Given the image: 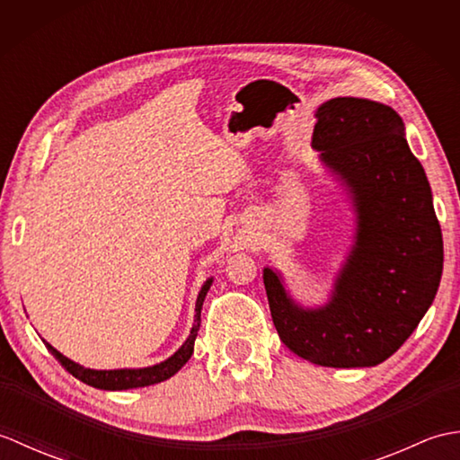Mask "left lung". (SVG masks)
I'll return each mask as SVG.
<instances>
[{"mask_svg":"<svg viewBox=\"0 0 460 460\" xmlns=\"http://www.w3.org/2000/svg\"><path fill=\"white\" fill-rule=\"evenodd\" d=\"M312 148L349 198L354 237L330 296L305 306L262 269L270 316L290 351L324 367H371L413 334L443 275L431 185L392 106L338 96L318 106Z\"/></svg>","mask_w":460,"mask_h":460,"instance_id":"left-lung-1","label":"left lung"}]
</instances>
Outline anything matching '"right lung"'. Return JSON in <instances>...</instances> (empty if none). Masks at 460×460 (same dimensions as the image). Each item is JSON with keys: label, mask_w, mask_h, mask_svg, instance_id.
Returning <instances> with one entry per match:
<instances>
[{"label": "right lung", "mask_w": 460, "mask_h": 460, "mask_svg": "<svg viewBox=\"0 0 460 460\" xmlns=\"http://www.w3.org/2000/svg\"><path fill=\"white\" fill-rule=\"evenodd\" d=\"M213 285V277L203 282V287L198 295V300H195V318H193V326L190 330L188 340L183 341L180 346V349L175 351L173 356H170L168 359L160 361V364H154L148 367H120V369H91L84 367L76 361L68 359L66 356H63L61 351L55 349L49 341H45L47 349L61 361V366L68 371V374L75 376L76 379H81L83 384L96 387V389H104V392H122V389H134V387H146V385H154L160 384V381L170 379L172 376L178 374V371L188 364V359L193 354V344L195 338H198L199 332V324H201V306L203 300L208 296V292Z\"/></svg>", "instance_id": "right-lung-1"}]
</instances>
